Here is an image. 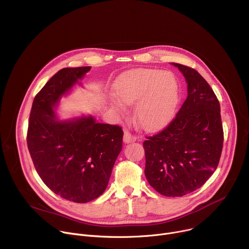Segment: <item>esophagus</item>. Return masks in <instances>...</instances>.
I'll list each match as a JSON object with an SVG mask.
<instances>
[{
  "label": "esophagus",
  "instance_id": "1",
  "mask_svg": "<svg viewBox=\"0 0 249 249\" xmlns=\"http://www.w3.org/2000/svg\"><path fill=\"white\" fill-rule=\"evenodd\" d=\"M137 140V137L133 134H131L129 131H125L124 132V138H123V141L125 144H129V143H132V142H135Z\"/></svg>",
  "mask_w": 249,
  "mask_h": 249
}]
</instances>
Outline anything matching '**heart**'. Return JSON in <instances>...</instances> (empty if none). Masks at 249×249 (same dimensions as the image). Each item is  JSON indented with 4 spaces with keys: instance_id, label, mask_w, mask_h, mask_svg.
Masks as SVG:
<instances>
[{
    "instance_id": "b5f03b06",
    "label": "heart",
    "mask_w": 249,
    "mask_h": 249,
    "mask_svg": "<svg viewBox=\"0 0 249 249\" xmlns=\"http://www.w3.org/2000/svg\"><path fill=\"white\" fill-rule=\"evenodd\" d=\"M117 97L126 104L138 102L135 118L149 131L163 127L173 116L179 98L176 78L159 69H137L122 75L115 84Z\"/></svg>"
}]
</instances>
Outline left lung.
Masks as SVG:
<instances>
[{
	"mask_svg": "<svg viewBox=\"0 0 249 249\" xmlns=\"http://www.w3.org/2000/svg\"><path fill=\"white\" fill-rule=\"evenodd\" d=\"M187 83V97L170 123L146 137L145 175L161 195L181 197L200 188L218 167L224 143L220 102L190 67L173 63Z\"/></svg>",
	"mask_w": 249,
	"mask_h": 249,
	"instance_id": "left-lung-1",
	"label": "left lung"
}]
</instances>
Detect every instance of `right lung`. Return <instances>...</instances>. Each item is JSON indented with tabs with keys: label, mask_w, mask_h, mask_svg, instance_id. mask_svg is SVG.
I'll return each instance as SVG.
<instances>
[{
	"label": "right lung",
	"mask_w": 249,
	"mask_h": 249,
	"mask_svg": "<svg viewBox=\"0 0 249 249\" xmlns=\"http://www.w3.org/2000/svg\"><path fill=\"white\" fill-rule=\"evenodd\" d=\"M90 71L64 68L35 95L29 115L27 147L34 167L46 186L69 201L88 203L107 187L122 150L118 125L98 123L92 116L58 120L54 107Z\"/></svg>",
	"instance_id": "right-lung-1"
}]
</instances>
